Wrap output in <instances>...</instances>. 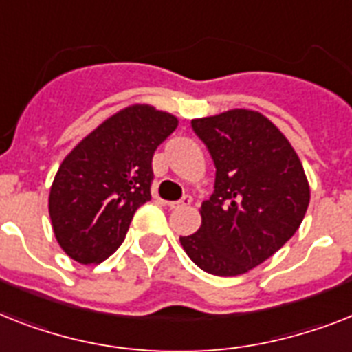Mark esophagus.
I'll return each instance as SVG.
<instances>
[{
  "label": "esophagus",
  "mask_w": 352,
  "mask_h": 352,
  "mask_svg": "<svg viewBox=\"0 0 352 352\" xmlns=\"http://www.w3.org/2000/svg\"><path fill=\"white\" fill-rule=\"evenodd\" d=\"M191 204V197L190 195H184L181 201H173V202H168L171 210H181V208H186V206Z\"/></svg>",
  "instance_id": "1"
}]
</instances>
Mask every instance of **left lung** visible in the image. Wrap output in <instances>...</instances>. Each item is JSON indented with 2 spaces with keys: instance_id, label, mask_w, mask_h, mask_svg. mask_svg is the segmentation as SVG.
<instances>
[{
  "instance_id": "1",
  "label": "left lung",
  "mask_w": 352,
  "mask_h": 352,
  "mask_svg": "<svg viewBox=\"0 0 352 352\" xmlns=\"http://www.w3.org/2000/svg\"><path fill=\"white\" fill-rule=\"evenodd\" d=\"M191 126L215 162V191L199 210L201 228L181 245L206 273L242 275L295 235L309 182L295 148L260 111L235 108Z\"/></svg>"
}]
</instances>
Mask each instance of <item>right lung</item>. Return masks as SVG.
Segmentation results:
<instances>
[{
    "mask_svg": "<svg viewBox=\"0 0 352 352\" xmlns=\"http://www.w3.org/2000/svg\"><path fill=\"white\" fill-rule=\"evenodd\" d=\"M179 119L150 104L122 108L63 159L48 213L57 244L79 264H99L122 244L133 213L151 199V159Z\"/></svg>",
    "mask_w": 352,
    "mask_h": 352,
    "instance_id": "1",
    "label": "right lung"
}]
</instances>
